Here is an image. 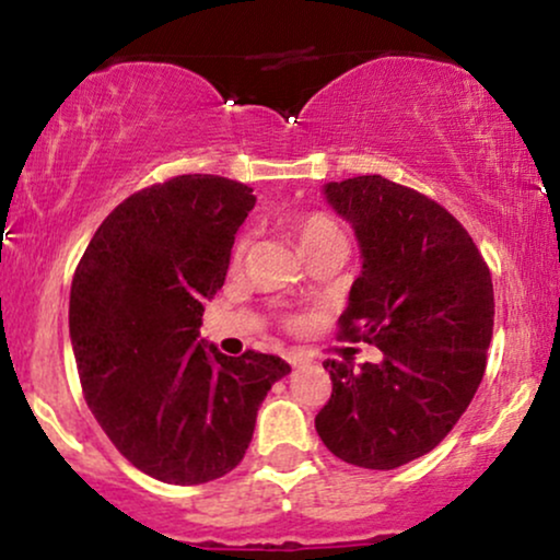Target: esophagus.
<instances>
[{"label": "esophagus", "instance_id": "esophagus-1", "mask_svg": "<svg viewBox=\"0 0 560 560\" xmlns=\"http://www.w3.org/2000/svg\"><path fill=\"white\" fill-rule=\"evenodd\" d=\"M284 358H287V363H289V365H294V369H298V365L305 363V355H302V352H298V350H289Z\"/></svg>", "mask_w": 560, "mask_h": 560}]
</instances>
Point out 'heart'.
Masks as SVG:
<instances>
[{
    "instance_id": "obj_1",
    "label": "heart",
    "mask_w": 560,
    "mask_h": 560,
    "mask_svg": "<svg viewBox=\"0 0 560 560\" xmlns=\"http://www.w3.org/2000/svg\"><path fill=\"white\" fill-rule=\"evenodd\" d=\"M289 229H292L294 240L300 242L302 253H305L307 258H316V255L334 247H347L345 231L339 229V223L326 213H305L294 218V221L289 223ZM249 244H253V234H249V231H244V234H240L234 240V247H231V255H229V262L234 271L236 268H242L244 260H247Z\"/></svg>"
}]
</instances>
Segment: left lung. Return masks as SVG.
I'll return each instance as SVG.
<instances>
[{"instance_id": "obj_1", "label": "left lung", "mask_w": 560, "mask_h": 560, "mask_svg": "<svg viewBox=\"0 0 560 560\" xmlns=\"http://www.w3.org/2000/svg\"><path fill=\"white\" fill-rule=\"evenodd\" d=\"M352 223L363 271L339 337L376 345L382 363L326 361L331 397L316 416L345 464L389 471L445 440L479 389L492 339V276L442 205L382 176L324 186Z\"/></svg>"}]
</instances>
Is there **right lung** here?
Here are the masks:
<instances>
[{"label":"right lung","instance_id":"obj_1","mask_svg":"<svg viewBox=\"0 0 560 560\" xmlns=\"http://www.w3.org/2000/svg\"><path fill=\"white\" fill-rule=\"evenodd\" d=\"M247 184L186 173L137 191L94 231L70 287V342L86 405L131 466L205 485L240 466L260 402L289 363L199 342L223 287Z\"/></svg>","mask_w":560,"mask_h":560}]
</instances>
